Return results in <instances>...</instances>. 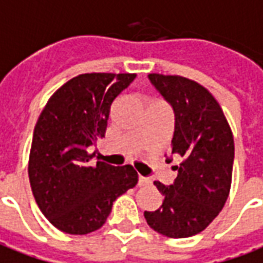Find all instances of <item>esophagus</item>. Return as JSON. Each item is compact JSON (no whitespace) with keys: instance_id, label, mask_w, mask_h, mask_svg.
<instances>
[{"instance_id":"34e87169","label":"esophagus","mask_w":263,"mask_h":263,"mask_svg":"<svg viewBox=\"0 0 263 263\" xmlns=\"http://www.w3.org/2000/svg\"><path fill=\"white\" fill-rule=\"evenodd\" d=\"M149 178H145V176L139 175V178H138V186H146V185H149Z\"/></svg>"}]
</instances>
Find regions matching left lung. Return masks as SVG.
Masks as SVG:
<instances>
[{"label":"left lung","mask_w":263,"mask_h":263,"mask_svg":"<svg viewBox=\"0 0 263 263\" xmlns=\"http://www.w3.org/2000/svg\"><path fill=\"white\" fill-rule=\"evenodd\" d=\"M175 114L172 154L182 162L170 186L155 181L162 205L144 216L158 234L188 238L202 232L223 208L232 182V131L206 88L178 75H148ZM172 159L166 158V162Z\"/></svg>","instance_id":"1"}]
</instances>
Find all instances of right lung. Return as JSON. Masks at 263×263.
Wrapping results in <instances>:
<instances>
[{"instance_id":"obj_1","label":"right lung","mask_w":263,"mask_h":263,"mask_svg":"<svg viewBox=\"0 0 263 263\" xmlns=\"http://www.w3.org/2000/svg\"><path fill=\"white\" fill-rule=\"evenodd\" d=\"M135 74H82L51 97L36 121L28 175L36 205L55 228L85 235L100 229L114 201L134 188L131 165L97 161L91 146L105 137L109 109Z\"/></svg>"}]
</instances>
